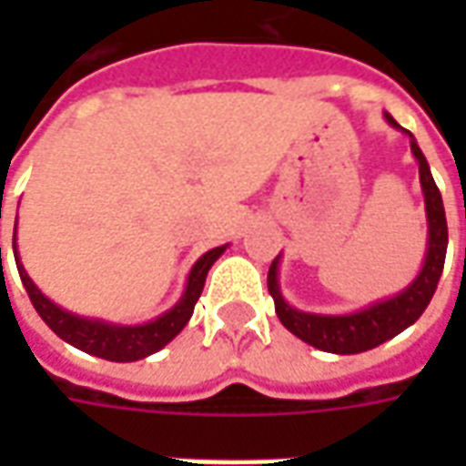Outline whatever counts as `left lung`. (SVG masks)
<instances>
[{"instance_id":"obj_1","label":"left lung","mask_w":466,"mask_h":466,"mask_svg":"<svg viewBox=\"0 0 466 466\" xmlns=\"http://www.w3.org/2000/svg\"><path fill=\"white\" fill-rule=\"evenodd\" d=\"M387 122L391 127L401 129L400 124L394 122L390 115ZM407 132V129H404ZM411 139V154L420 164V182L421 192H424V209H427V224H430V239H427V257L421 264V272L417 279L401 289L397 297L391 299H381V302L370 304L367 309L351 314H312L294 309L292 304L284 302L282 292H279V257L274 259L267 274V287L274 299V309L279 322L302 342L312 344L317 350L332 351V354H360V351L374 350L391 337L404 332L410 324H414L427 309V304L434 297V289L440 284L441 269H444V257H447V217H444V204H441V194L434 184V177L430 172V164L424 159V154Z\"/></svg>"}]
</instances>
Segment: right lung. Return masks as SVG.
<instances>
[{"label":"right lung","instance_id":"obj_1","mask_svg":"<svg viewBox=\"0 0 466 466\" xmlns=\"http://www.w3.org/2000/svg\"><path fill=\"white\" fill-rule=\"evenodd\" d=\"M224 247H214L207 254H202L197 264L189 272L187 279V289H184L182 299L174 304L169 312H164L162 317H157L154 322L137 324V327H124V324H109L99 322V319H86V317H76V314L66 312L62 307H56L52 299H46L45 294L36 289V284L29 279V274L25 272V267L19 262V252H16V227H15V259L22 284H25L29 299L35 304V309L39 317L45 319L46 327L62 337L65 342H69L76 350L95 354L102 360L109 361H137L149 357L154 351H159L164 344H169L182 332L184 324L189 322V317L194 312V304L199 299V294L207 282V272L212 269V264L222 257ZM2 252V249H0Z\"/></svg>","mask_w":466,"mask_h":466}]
</instances>
